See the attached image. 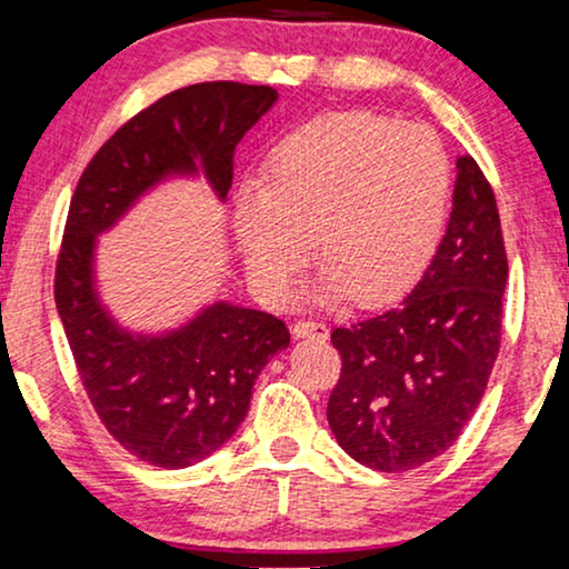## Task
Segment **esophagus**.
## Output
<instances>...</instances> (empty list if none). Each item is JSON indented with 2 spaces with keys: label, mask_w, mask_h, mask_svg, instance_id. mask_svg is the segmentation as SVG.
I'll return each instance as SVG.
<instances>
[{
  "label": "esophagus",
  "mask_w": 569,
  "mask_h": 569,
  "mask_svg": "<svg viewBox=\"0 0 569 569\" xmlns=\"http://www.w3.org/2000/svg\"><path fill=\"white\" fill-rule=\"evenodd\" d=\"M293 335H296V338L325 340L327 338V327L322 322H317V319H299V322L293 325Z\"/></svg>",
  "instance_id": "esophagus-1"
}]
</instances>
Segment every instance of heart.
Here are the masks:
<instances>
[{
    "instance_id": "heart-1",
    "label": "heart",
    "mask_w": 569,
    "mask_h": 569,
    "mask_svg": "<svg viewBox=\"0 0 569 569\" xmlns=\"http://www.w3.org/2000/svg\"><path fill=\"white\" fill-rule=\"evenodd\" d=\"M451 162L420 123L332 113L296 128L268 178L237 188L234 227L247 273L286 299L315 250L327 260L319 299L381 303L405 293L441 244Z\"/></svg>"
}]
</instances>
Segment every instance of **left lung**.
Listing matches in <instances>:
<instances>
[{"label":"left lung","instance_id":"8db88e82","mask_svg":"<svg viewBox=\"0 0 569 569\" xmlns=\"http://www.w3.org/2000/svg\"><path fill=\"white\" fill-rule=\"evenodd\" d=\"M506 281L495 193L459 157L451 219L418 286L399 307L332 330L342 371L327 420L348 456L397 475L453 446L498 358Z\"/></svg>","mask_w":569,"mask_h":569}]
</instances>
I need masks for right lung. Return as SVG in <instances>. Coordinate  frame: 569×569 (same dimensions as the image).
I'll use <instances>...</instances> for the list:
<instances>
[{"label":"right lung","mask_w":569,"mask_h":569,"mask_svg":"<svg viewBox=\"0 0 569 569\" xmlns=\"http://www.w3.org/2000/svg\"><path fill=\"white\" fill-rule=\"evenodd\" d=\"M266 84L203 82L141 110L102 143L71 196L53 296L79 379L108 433L162 469L211 456L250 410L258 373L288 348V327L258 309L216 301L167 335L116 325L94 288V242L139 198L198 167L227 198L234 149L273 108Z\"/></svg>","instance_id":"obj_1"}]
</instances>
